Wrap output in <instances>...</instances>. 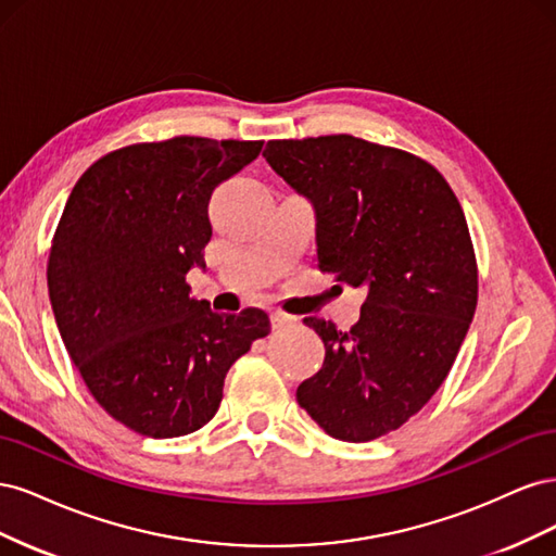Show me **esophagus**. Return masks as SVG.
Masks as SVG:
<instances>
[{"label":"esophagus","mask_w":556,"mask_h":556,"mask_svg":"<svg viewBox=\"0 0 556 556\" xmlns=\"http://www.w3.org/2000/svg\"><path fill=\"white\" fill-rule=\"evenodd\" d=\"M296 323H299L296 315H290V313H285V311H280V308H274V311H271V325H274V329L292 327V325H296Z\"/></svg>","instance_id":"34e87169"}]
</instances>
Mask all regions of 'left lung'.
Listing matches in <instances>:
<instances>
[{
  "mask_svg": "<svg viewBox=\"0 0 556 556\" xmlns=\"http://www.w3.org/2000/svg\"><path fill=\"white\" fill-rule=\"evenodd\" d=\"M264 157L313 199L319 271L366 290L350 331L304 317L325 364L299 384V406L333 439H380L443 384L478 306L459 199L427 160L352 134L276 139Z\"/></svg>",
  "mask_w": 556,
  "mask_h": 556,
  "instance_id": "obj_1",
  "label": "left lung"
}]
</instances>
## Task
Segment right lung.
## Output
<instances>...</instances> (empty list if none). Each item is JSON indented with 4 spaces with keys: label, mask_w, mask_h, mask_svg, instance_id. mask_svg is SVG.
I'll return each instance as SVG.
<instances>
[{
    "label": "right lung",
    "mask_w": 556,
    "mask_h": 556,
    "mask_svg": "<svg viewBox=\"0 0 556 556\" xmlns=\"http://www.w3.org/2000/svg\"><path fill=\"white\" fill-rule=\"evenodd\" d=\"M262 146L131 143L99 157L66 199L46 268L60 336L99 406L148 439L211 422L229 366L271 331L264 311L213 313L185 282L204 264L213 190Z\"/></svg>",
    "instance_id": "obj_1"
}]
</instances>
